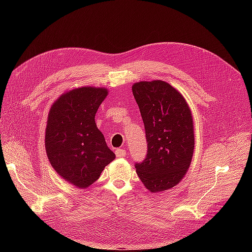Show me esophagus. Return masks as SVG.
I'll list each match as a JSON object with an SVG mask.
<instances>
[{
  "mask_svg": "<svg viewBox=\"0 0 252 252\" xmlns=\"http://www.w3.org/2000/svg\"><path fill=\"white\" fill-rule=\"evenodd\" d=\"M116 156L118 158H124L126 156V151L125 149H117L116 150Z\"/></svg>",
  "mask_w": 252,
  "mask_h": 252,
  "instance_id": "1",
  "label": "esophagus"
}]
</instances>
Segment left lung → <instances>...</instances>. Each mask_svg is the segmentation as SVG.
Returning a JSON list of instances; mask_svg holds the SVG:
<instances>
[{"label":"left lung","mask_w":252,"mask_h":252,"mask_svg":"<svg viewBox=\"0 0 252 252\" xmlns=\"http://www.w3.org/2000/svg\"><path fill=\"white\" fill-rule=\"evenodd\" d=\"M146 130L147 157L135 164L150 192L171 189L185 177L194 150V125L185 97L169 83L142 81L132 85Z\"/></svg>","instance_id":"1"}]
</instances>
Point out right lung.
<instances>
[{
  "label": "right lung",
  "instance_id": "right-lung-1",
  "mask_svg": "<svg viewBox=\"0 0 252 252\" xmlns=\"http://www.w3.org/2000/svg\"><path fill=\"white\" fill-rule=\"evenodd\" d=\"M107 94L104 87L70 89L58 97L48 112L47 158L60 177L80 189L93 185L116 158L94 120Z\"/></svg>",
  "mask_w": 252,
  "mask_h": 252
}]
</instances>
